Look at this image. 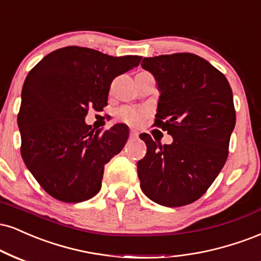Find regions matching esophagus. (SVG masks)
Masks as SVG:
<instances>
[{
	"instance_id": "34e87169",
	"label": "esophagus",
	"mask_w": 261,
	"mask_h": 261,
	"mask_svg": "<svg viewBox=\"0 0 261 261\" xmlns=\"http://www.w3.org/2000/svg\"><path fill=\"white\" fill-rule=\"evenodd\" d=\"M139 131L137 130H134V128H131L130 130V137H139Z\"/></svg>"
}]
</instances>
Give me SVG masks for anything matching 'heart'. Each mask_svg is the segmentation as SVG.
<instances>
[{
	"mask_svg": "<svg viewBox=\"0 0 261 261\" xmlns=\"http://www.w3.org/2000/svg\"><path fill=\"white\" fill-rule=\"evenodd\" d=\"M144 111L133 107H122L118 111V117L120 120L126 122L128 125H140L143 121Z\"/></svg>",
	"mask_w": 261,
	"mask_h": 261,
	"instance_id": "b5f03b06",
	"label": "heart"
}]
</instances>
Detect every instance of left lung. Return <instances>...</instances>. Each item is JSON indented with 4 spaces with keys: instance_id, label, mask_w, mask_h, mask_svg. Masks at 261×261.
Listing matches in <instances>:
<instances>
[{
    "instance_id": "left-lung-1",
    "label": "left lung",
    "mask_w": 261,
    "mask_h": 261,
    "mask_svg": "<svg viewBox=\"0 0 261 261\" xmlns=\"http://www.w3.org/2000/svg\"><path fill=\"white\" fill-rule=\"evenodd\" d=\"M159 91L155 124L172 136L159 144L140 139L147 153L137 163L141 188L153 202L182 206L197 200L214 182L228 155L236 112L230 84L205 59L192 53L143 58Z\"/></svg>"
}]
</instances>
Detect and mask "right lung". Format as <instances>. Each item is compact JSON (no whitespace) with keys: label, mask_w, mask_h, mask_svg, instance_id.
Wrapping results in <instances>:
<instances>
[{"label":"right lung","mask_w":261,"mask_h":261,"mask_svg":"<svg viewBox=\"0 0 261 261\" xmlns=\"http://www.w3.org/2000/svg\"><path fill=\"white\" fill-rule=\"evenodd\" d=\"M142 57H113L69 46L43 57L21 90L18 127L23 161L53 198L77 203L100 190L105 165L120 153L128 127L91 131L87 109H102L114 77L139 67Z\"/></svg>","instance_id":"add662e5"}]
</instances>
